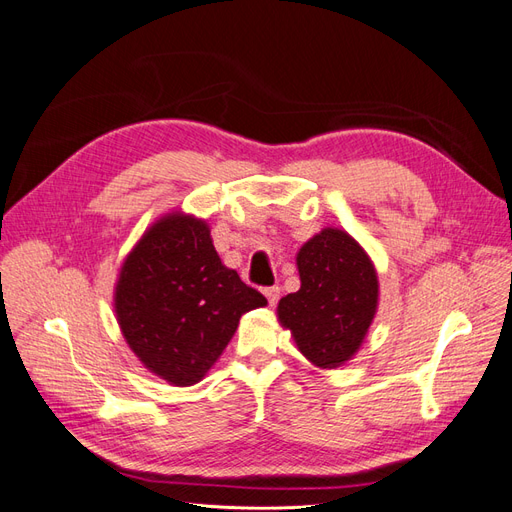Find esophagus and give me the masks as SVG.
<instances>
[{"label":"esophagus","mask_w":512,"mask_h":512,"mask_svg":"<svg viewBox=\"0 0 512 512\" xmlns=\"http://www.w3.org/2000/svg\"><path fill=\"white\" fill-rule=\"evenodd\" d=\"M263 295H266V298H268L270 306H274V304L278 302V298H280V287H278V285L266 287V289H263Z\"/></svg>","instance_id":"1"}]
</instances>
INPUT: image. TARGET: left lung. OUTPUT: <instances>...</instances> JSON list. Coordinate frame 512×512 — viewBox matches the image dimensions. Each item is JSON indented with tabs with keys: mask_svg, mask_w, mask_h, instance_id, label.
Returning a JSON list of instances; mask_svg holds the SVG:
<instances>
[{
	"mask_svg": "<svg viewBox=\"0 0 512 512\" xmlns=\"http://www.w3.org/2000/svg\"><path fill=\"white\" fill-rule=\"evenodd\" d=\"M295 261L302 285L278 302V321L312 366L338 368L359 351L376 315L374 263L338 227L312 236Z\"/></svg>",
	"mask_w": 512,
	"mask_h": 512,
	"instance_id": "left-lung-1",
	"label": "left lung"
}]
</instances>
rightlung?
<instances>
[{"label": "right lung", "instance_id": "obj_1", "mask_svg": "<svg viewBox=\"0 0 512 512\" xmlns=\"http://www.w3.org/2000/svg\"><path fill=\"white\" fill-rule=\"evenodd\" d=\"M266 304L223 266L208 223L183 212L146 229L114 287V312L129 349L174 387L200 383L244 312Z\"/></svg>", "mask_w": 512, "mask_h": 512}]
</instances>
